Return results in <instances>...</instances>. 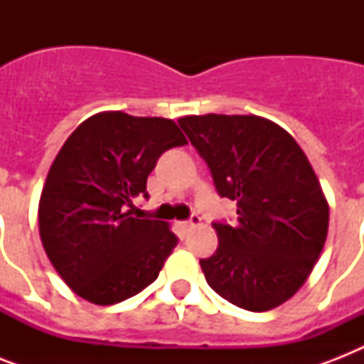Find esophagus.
I'll list each match as a JSON object with an SVG mask.
<instances>
[{"instance_id": "esophagus-1", "label": "esophagus", "mask_w": 364, "mask_h": 364, "mask_svg": "<svg viewBox=\"0 0 364 364\" xmlns=\"http://www.w3.org/2000/svg\"><path fill=\"white\" fill-rule=\"evenodd\" d=\"M200 225H202V219H200V215H196V213H194V215L191 217L188 221H183L181 223V228H183V230H185V232H188L191 228L200 227Z\"/></svg>"}]
</instances>
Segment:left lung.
I'll list each match as a JSON object with an SVG mask.
<instances>
[{"instance_id": "obj_1", "label": "left lung", "mask_w": 364, "mask_h": 364, "mask_svg": "<svg viewBox=\"0 0 364 364\" xmlns=\"http://www.w3.org/2000/svg\"><path fill=\"white\" fill-rule=\"evenodd\" d=\"M177 122L219 196L238 205L234 227L213 223L219 245L200 260L205 282L243 310L283 304L308 279L328 230V204L304 151L282 126L255 115Z\"/></svg>"}]
</instances>
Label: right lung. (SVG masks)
Returning a JSON list of instances; mask_svg holds the SVG:
<instances>
[{"instance_id":"obj_1","label":"right lung","mask_w":364,"mask_h":364,"mask_svg":"<svg viewBox=\"0 0 364 364\" xmlns=\"http://www.w3.org/2000/svg\"><path fill=\"white\" fill-rule=\"evenodd\" d=\"M187 139L170 119L98 113L77 126L56 154L39 202L48 260L73 293L109 306L159 277L177 236L164 221L132 217L149 198L160 154Z\"/></svg>"}]
</instances>
